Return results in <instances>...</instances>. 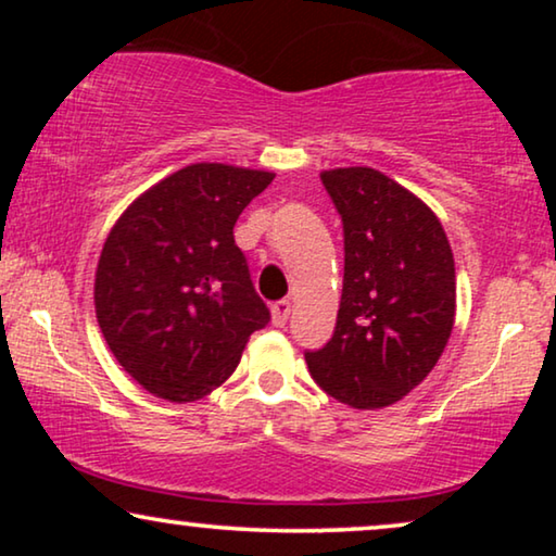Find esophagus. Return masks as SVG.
I'll list each match as a JSON object with an SVG mask.
<instances>
[{"instance_id": "esophagus-1", "label": "esophagus", "mask_w": 556, "mask_h": 556, "mask_svg": "<svg viewBox=\"0 0 556 556\" xmlns=\"http://www.w3.org/2000/svg\"><path fill=\"white\" fill-rule=\"evenodd\" d=\"M270 314H273V324H276V326H286L288 316H291V301H286V299L276 301V303H273V306H270Z\"/></svg>"}]
</instances>
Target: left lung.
<instances>
[{"label": "left lung", "instance_id": "obj_1", "mask_svg": "<svg viewBox=\"0 0 556 556\" xmlns=\"http://www.w3.org/2000/svg\"><path fill=\"white\" fill-rule=\"evenodd\" d=\"M344 225V288L331 339L306 352L326 394L394 405L435 367L455 318V265L428 204L369 166L321 174Z\"/></svg>", "mask_w": 556, "mask_h": 556}]
</instances>
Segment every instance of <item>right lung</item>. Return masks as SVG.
I'll list each match as a JSON object with an SVG mask.
<instances>
[{
  "label": "right lung",
  "instance_id": "1",
  "mask_svg": "<svg viewBox=\"0 0 556 556\" xmlns=\"http://www.w3.org/2000/svg\"><path fill=\"white\" fill-rule=\"evenodd\" d=\"M276 174L192 164L143 192L105 240L96 316L105 344L143 390L194 402L238 367L270 321L232 227Z\"/></svg>",
  "mask_w": 556,
  "mask_h": 556
}]
</instances>
